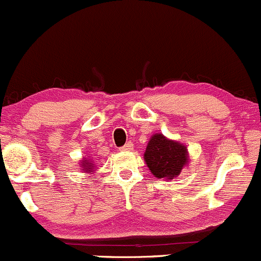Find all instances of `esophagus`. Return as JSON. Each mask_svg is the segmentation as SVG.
Segmentation results:
<instances>
[{
    "label": "esophagus",
    "instance_id": "1",
    "mask_svg": "<svg viewBox=\"0 0 261 261\" xmlns=\"http://www.w3.org/2000/svg\"><path fill=\"white\" fill-rule=\"evenodd\" d=\"M134 148V145H133V142H127L126 145L125 146H122V147L120 148V151H122V152H130L131 149Z\"/></svg>",
    "mask_w": 261,
    "mask_h": 261
}]
</instances>
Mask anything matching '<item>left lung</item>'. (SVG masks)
<instances>
[{
  "label": "left lung",
  "instance_id": "8db88e82",
  "mask_svg": "<svg viewBox=\"0 0 261 261\" xmlns=\"http://www.w3.org/2000/svg\"><path fill=\"white\" fill-rule=\"evenodd\" d=\"M143 160L155 178L172 180L180 174L182 169L188 168L190 155L188 147L181 142L155 133L148 141Z\"/></svg>",
  "mask_w": 261,
  "mask_h": 261
}]
</instances>
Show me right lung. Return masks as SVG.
<instances>
[{"label":"right lung","mask_w":261,"mask_h":261,"mask_svg":"<svg viewBox=\"0 0 261 261\" xmlns=\"http://www.w3.org/2000/svg\"><path fill=\"white\" fill-rule=\"evenodd\" d=\"M80 167H81V170H82L83 173H87V174H89V173H94L95 170V164L93 163V161L88 157H85L81 160Z\"/></svg>","instance_id":"right-lung-1"}]
</instances>
